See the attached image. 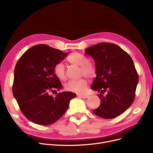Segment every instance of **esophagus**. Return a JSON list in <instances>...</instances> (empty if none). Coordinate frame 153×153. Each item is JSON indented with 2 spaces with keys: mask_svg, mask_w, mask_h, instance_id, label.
<instances>
[{
  "mask_svg": "<svg viewBox=\"0 0 153 153\" xmlns=\"http://www.w3.org/2000/svg\"><path fill=\"white\" fill-rule=\"evenodd\" d=\"M79 97H80V98H81V99H87V97H88V96L87 95H77Z\"/></svg>",
  "mask_w": 153,
  "mask_h": 153,
  "instance_id": "1",
  "label": "esophagus"
}]
</instances>
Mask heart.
<instances>
[{
	"label": "heart",
	"mask_w": 153,
	"mask_h": 153,
	"mask_svg": "<svg viewBox=\"0 0 153 153\" xmlns=\"http://www.w3.org/2000/svg\"><path fill=\"white\" fill-rule=\"evenodd\" d=\"M68 62L72 65L80 67V76H85L92 79L97 74V68L94 64L89 62V59L85 56L77 52L71 53L67 58ZM54 75L59 80L64 81L66 78V70L61 62L55 64L53 68ZM88 82L85 79H81L77 81H69L65 84L66 91L79 94L85 92Z\"/></svg>",
	"instance_id": "heart-1"
}]
</instances>
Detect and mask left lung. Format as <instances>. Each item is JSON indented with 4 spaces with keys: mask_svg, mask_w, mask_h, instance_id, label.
Returning <instances> with one entry per match:
<instances>
[{
    "mask_svg": "<svg viewBox=\"0 0 153 153\" xmlns=\"http://www.w3.org/2000/svg\"><path fill=\"white\" fill-rule=\"evenodd\" d=\"M85 53L92 56L97 68L91 89L107 92L98 95L101 103L93 113L107 119L118 117L133 103L139 80L131 56L118 45L104 42L87 48Z\"/></svg>",
    "mask_w": 153,
    "mask_h": 153,
    "instance_id": "8db88e82",
    "label": "left lung"
}]
</instances>
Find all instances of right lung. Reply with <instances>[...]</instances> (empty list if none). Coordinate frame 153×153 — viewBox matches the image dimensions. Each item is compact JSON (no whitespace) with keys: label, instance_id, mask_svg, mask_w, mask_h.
Here are the masks:
<instances>
[{"label":"right lung","instance_id":"obj_1","mask_svg":"<svg viewBox=\"0 0 153 153\" xmlns=\"http://www.w3.org/2000/svg\"><path fill=\"white\" fill-rule=\"evenodd\" d=\"M46 45H37L24 53L14 70L12 91L22 114L40 125H51L66 111L76 94L71 92L55 94L62 84L53 72L55 64L68 56Z\"/></svg>","mask_w":153,"mask_h":153}]
</instances>
